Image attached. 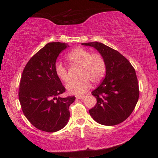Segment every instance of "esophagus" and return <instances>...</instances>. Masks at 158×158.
I'll return each mask as SVG.
<instances>
[{"instance_id": "34e87169", "label": "esophagus", "mask_w": 158, "mask_h": 158, "mask_svg": "<svg viewBox=\"0 0 158 158\" xmlns=\"http://www.w3.org/2000/svg\"><path fill=\"white\" fill-rule=\"evenodd\" d=\"M85 98L84 95H77L76 96L77 99H79V100H81V99H84Z\"/></svg>"}]
</instances>
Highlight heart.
<instances>
[{"label":"heart","mask_w":158,"mask_h":158,"mask_svg":"<svg viewBox=\"0 0 158 158\" xmlns=\"http://www.w3.org/2000/svg\"><path fill=\"white\" fill-rule=\"evenodd\" d=\"M66 60L71 65L79 68L77 71L79 78L69 81L66 85L68 91L73 94L85 93L90 87V82L94 85L98 84L105 76L106 62L100 53H91L89 49L78 47L67 54ZM54 70L61 81L65 83L69 81L68 69L62 63H56Z\"/></svg>","instance_id":"obj_1"}]
</instances>
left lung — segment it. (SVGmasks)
<instances>
[{
	"instance_id": "8db88e82",
	"label": "left lung",
	"mask_w": 158,
	"mask_h": 158,
	"mask_svg": "<svg viewBox=\"0 0 158 158\" xmlns=\"http://www.w3.org/2000/svg\"><path fill=\"white\" fill-rule=\"evenodd\" d=\"M97 49L105 58L106 76L92 92L97 99L90 115L98 123L115 125L126 120L137 105L139 90L135 69L118 51L98 42L82 43Z\"/></svg>"
}]
</instances>
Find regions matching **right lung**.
<instances>
[{"label":"right lung","mask_w":158,"mask_h":158,"mask_svg":"<svg viewBox=\"0 0 158 158\" xmlns=\"http://www.w3.org/2000/svg\"><path fill=\"white\" fill-rule=\"evenodd\" d=\"M68 46L67 43L50 42L32 56L21 77L19 100L23 113L37 129L54 132L67 125L69 106L74 96L60 98L65 91L54 70L59 53Z\"/></svg>","instance_id":"right-lung-1"}]
</instances>
